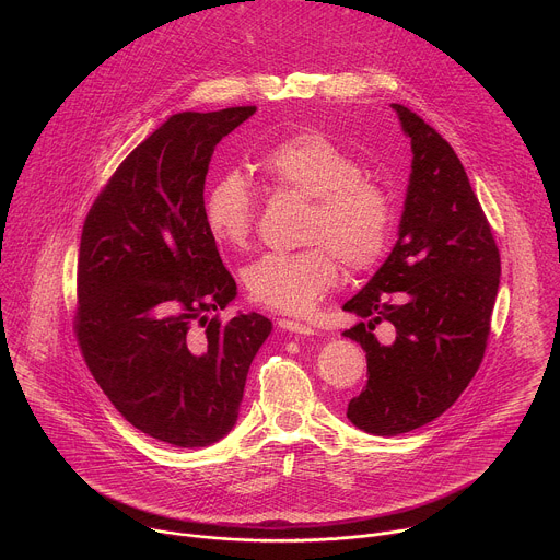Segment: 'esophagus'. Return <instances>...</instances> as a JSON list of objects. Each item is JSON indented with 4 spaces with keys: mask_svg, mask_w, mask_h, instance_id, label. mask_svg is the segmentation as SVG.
<instances>
[{
    "mask_svg": "<svg viewBox=\"0 0 560 560\" xmlns=\"http://www.w3.org/2000/svg\"><path fill=\"white\" fill-rule=\"evenodd\" d=\"M279 328L285 330V332H292V335H303V337H310L314 335V328L312 326H305V324H299V322H292V318H279Z\"/></svg>",
    "mask_w": 560,
    "mask_h": 560,
    "instance_id": "esophagus-1",
    "label": "esophagus"
}]
</instances>
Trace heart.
I'll return each mask as SVG.
<instances>
[{
  "label": "heart",
  "mask_w": 560,
  "mask_h": 560,
  "mask_svg": "<svg viewBox=\"0 0 560 560\" xmlns=\"http://www.w3.org/2000/svg\"><path fill=\"white\" fill-rule=\"evenodd\" d=\"M264 177L310 197L303 242L294 253H268L244 270L250 299L268 310L307 314L350 270L372 268L387 250L394 212L387 192L363 177L359 159L322 130H299L259 156ZM203 217L221 246L244 248L255 230L257 197L244 173L223 171L203 199Z\"/></svg>",
  "instance_id": "heart-1"
}]
</instances>
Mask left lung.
<instances>
[{
  "mask_svg": "<svg viewBox=\"0 0 560 560\" xmlns=\"http://www.w3.org/2000/svg\"><path fill=\"white\" fill-rule=\"evenodd\" d=\"M412 143L398 242L343 310V335L368 359L365 389L348 404L363 432L396 436L441 417L483 361L501 281V255L454 148L417 113L392 104ZM387 323L378 342L373 330Z\"/></svg>",
  "mask_w": 560,
  "mask_h": 560,
  "instance_id": "obj_1",
  "label": "left lung"
}]
</instances>
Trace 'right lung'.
Masks as SVG:
<instances>
[{
	"mask_svg": "<svg viewBox=\"0 0 560 560\" xmlns=\"http://www.w3.org/2000/svg\"><path fill=\"white\" fill-rule=\"evenodd\" d=\"M257 108L179 113L143 139L91 206L77 257L72 328L119 415L177 447L225 436L272 324L221 322L236 294L203 217L214 145Z\"/></svg>",
	"mask_w": 560,
	"mask_h": 560,
	"instance_id": "obj_1",
	"label": "right lung"
}]
</instances>
